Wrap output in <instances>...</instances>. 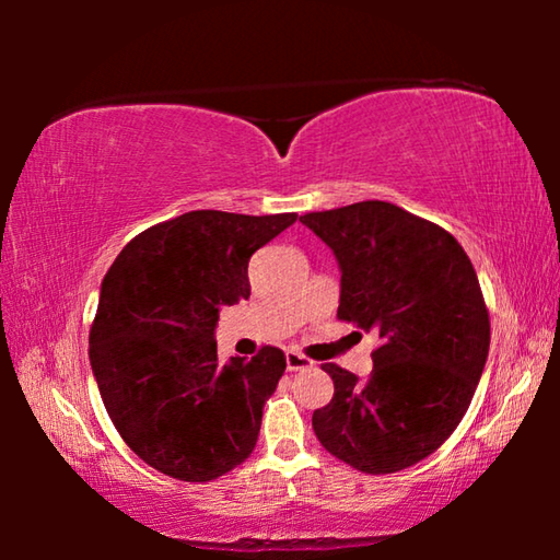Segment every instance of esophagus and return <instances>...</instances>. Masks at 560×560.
I'll return each instance as SVG.
<instances>
[{
	"label": "esophagus",
	"instance_id": "esophagus-1",
	"mask_svg": "<svg viewBox=\"0 0 560 560\" xmlns=\"http://www.w3.org/2000/svg\"><path fill=\"white\" fill-rule=\"evenodd\" d=\"M311 365H314V360H308L306 355L296 353V350H289V353H287V368L291 373L306 371V368H311Z\"/></svg>",
	"mask_w": 560,
	"mask_h": 560
}]
</instances>
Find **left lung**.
<instances>
[{
    "label": "left lung",
    "mask_w": 560,
    "mask_h": 560,
    "mask_svg": "<svg viewBox=\"0 0 560 560\" xmlns=\"http://www.w3.org/2000/svg\"><path fill=\"white\" fill-rule=\"evenodd\" d=\"M301 222L340 269L338 318L381 336L365 381L336 363L318 442L365 474L412 467L450 438L489 355V314L467 252L442 226L368 200Z\"/></svg>",
    "instance_id": "8db88e82"
}]
</instances>
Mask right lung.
Returning <instances> with one entry per match:
<instances>
[{"mask_svg":"<svg viewBox=\"0 0 560 560\" xmlns=\"http://www.w3.org/2000/svg\"><path fill=\"white\" fill-rule=\"evenodd\" d=\"M299 214L195 210L122 246L101 283L91 371L128 447L183 481H210L249 457L287 358H217L224 306L249 299L252 254Z\"/></svg>","mask_w":560,"mask_h":560,"instance_id":"1","label":"right lung"}]
</instances>
